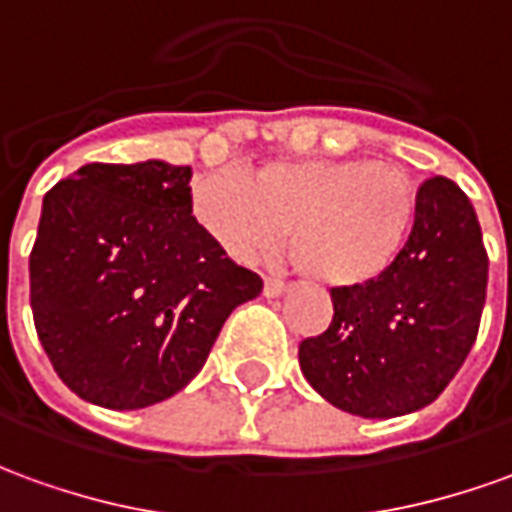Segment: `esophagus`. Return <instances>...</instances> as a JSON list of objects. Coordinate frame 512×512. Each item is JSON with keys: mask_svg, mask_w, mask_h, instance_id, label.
Returning a JSON list of instances; mask_svg holds the SVG:
<instances>
[{"mask_svg": "<svg viewBox=\"0 0 512 512\" xmlns=\"http://www.w3.org/2000/svg\"><path fill=\"white\" fill-rule=\"evenodd\" d=\"M281 292H287V281H281V278H264V295L267 298H276Z\"/></svg>", "mask_w": 512, "mask_h": 512, "instance_id": "34e87169", "label": "esophagus"}]
</instances>
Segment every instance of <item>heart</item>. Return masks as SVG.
<instances>
[{"label":"heart","instance_id":"obj_1","mask_svg":"<svg viewBox=\"0 0 512 512\" xmlns=\"http://www.w3.org/2000/svg\"><path fill=\"white\" fill-rule=\"evenodd\" d=\"M197 225L236 262L273 250L290 228L295 264L329 287H362L404 248L418 195L410 175L368 158H278L253 175L209 169L192 183Z\"/></svg>","mask_w":512,"mask_h":512}]
</instances>
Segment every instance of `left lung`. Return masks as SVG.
<instances>
[{"mask_svg":"<svg viewBox=\"0 0 512 512\" xmlns=\"http://www.w3.org/2000/svg\"><path fill=\"white\" fill-rule=\"evenodd\" d=\"M485 290L488 250L477 211L454 181L426 178L393 267L362 287H331V323L298 345L303 376L351 415L421 410L463 368Z\"/></svg>","mask_w":512,"mask_h":512,"instance_id":"1","label":"left lung"}]
</instances>
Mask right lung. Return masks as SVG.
<instances>
[{
    "label": "right lung",
    "instance_id": "obj_1",
    "mask_svg": "<svg viewBox=\"0 0 512 512\" xmlns=\"http://www.w3.org/2000/svg\"><path fill=\"white\" fill-rule=\"evenodd\" d=\"M192 167L86 164L44 197L30 253L38 340L61 382L108 410L175 396L222 323L262 292L192 217Z\"/></svg>",
    "mask_w": 512,
    "mask_h": 512
}]
</instances>
